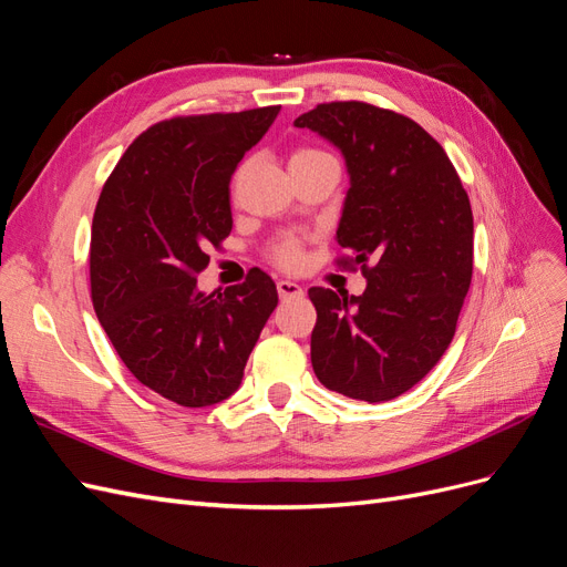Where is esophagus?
<instances>
[{"label":"esophagus","mask_w":567,"mask_h":567,"mask_svg":"<svg viewBox=\"0 0 567 567\" xmlns=\"http://www.w3.org/2000/svg\"><path fill=\"white\" fill-rule=\"evenodd\" d=\"M277 290H279V298L281 300L300 298L302 296V288L296 281H277Z\"/></svg>","instance_id":"esophagus-1"}]
</instances>
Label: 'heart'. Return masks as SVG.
<instances>
[{"instance_id": "b5f03b06", "label": "heart", "mask_w": 567, "mask_h": 567, "mask_svg": "<svg viewBox=\"0 0 567 567\" xmlns=\"http://www.w3.org/2000/svg\"><path fill=\"white\" fill-rule=\"evenodd\" d=\"M331 153H326L321 148H298L293 156H290V165L293 163H305V161H315V158H329ZM271 260L277 262L284 269H296L302 262V241L298 236H284L269 250Z\"/></svg>"}]
</instances>
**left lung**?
<instances>
[{"label":"left lung","instance_id":"8db88e82","mask_svg":"<svg viewBox=\"0 0 567 567\" xmlns=\"http://www.w3.org/2000/svg\"><path fill=\"white\" fill-rule=\"evenodd\" d=\"M333 142L350 192L336 265L362 269V296L310 288L312 367L346 398L388 402L431 371L456 331L473 277V210L444 148L414 120L331 101L296 120Z\"/></svg>","mask_w":567,"mask_h":567}]
</instances>
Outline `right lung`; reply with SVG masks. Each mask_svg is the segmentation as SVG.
Wrapping results in <instances>:
<instances>
[{"label":"right lung","mask_w":567,"mask_h":567,"mask_svg":"<svg viewBox=\"0 0 567 567\" xmlns=\"http://www.w3.org/2000/svg\"><path fill=\"white\" fill-rule=\"evenodd\" d=\"M281 106L177 115L130 144L94 210V312L136 381L182 406L227 400L279 302L252 267L225 293H200L208 248L231 234L229 182Z\"/></svg>","instance_id":"add662e5"}]
</instances>
